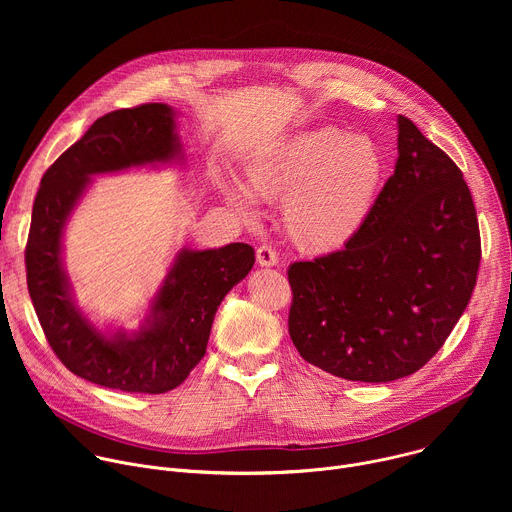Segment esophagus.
<instances>
[{"label": "esophagus", "mask_w": 512, "mask_h": 512, "mask_svg": "<svg viewBox=\"0 0 512 512\" xmlns=\"http://www.w3.org/2000/svg\"><path fill=\"white\" fill-rule=\"evenodd\" d=\"M257 263L261 267H273V265L279 263V255H277V251L271 245H261L257 249Z\"/></svg>", "instance_id": "34e87169"}]
</instances>
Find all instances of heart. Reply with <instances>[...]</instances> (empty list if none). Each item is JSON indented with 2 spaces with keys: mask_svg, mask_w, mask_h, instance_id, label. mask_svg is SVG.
<instances>
[{
  "mask_svg": "<svg viewBox=\"0 0 512 512\" xmlns=\"http://www.w3.org/2000/svg\"><path fill=\"white\" fill-rule=\"evenodd\" d=\"M385 180L377 143L336 127L302 131L247 170L251 196L283 202V227L298 249L326 255L344 249L369 223ZM247 192L229 188L231 204L253 218Z\"/></svg>",
  "mask_w": 512,
  "mask_h": 512,
  "instance_id": "1",
  "label": "heart"
}]
</instances>
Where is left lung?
<instances>
[{
    "instance_id": "left-lung-1",
    "label": "left lung",
    "mask_w": 512,
    "mask_h": 512,
    "mask_svg": "<svg viewBox=\"0 0 512 512\" xmlns=\"http://www.w3.org/2000/svg\"><path fill=\"white\" fill-rule=\"evenodd\" d=\"M399 158L369 223L342 251L287 269L289 336L346 381L413 375L464 314L480 265L470 188L452 158L397 117Z\"/></svg>"
}]
</instances>
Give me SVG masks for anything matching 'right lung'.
<instances>
[{"instance_id":"1","label":"right lung","mask_w":512,"mask_h":512,"mask_svg":"<svg viewBox=\"0 0 512 512\" xmlns=\"http://www.w3.org/2000/svg\"><path fill=\"white\" fill-rule=\"evenodd\" d=\"M170 105L148 103L99 117L46 170L26 245L28 291L48 344L64 367L95 385L158 395L176 389L206 352L214 314L255 263L247 243L182 249L143 326L113 336L72 302L62 267V235L91 176L182 160Z\"/></svg>"}]
</instances>
